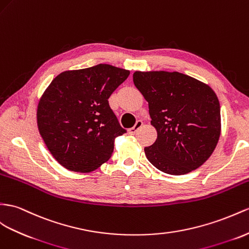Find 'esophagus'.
Instances as JSON below:
<instances>
[{
	"mask_svg": "<svg viewBox=\"0 0 249 249\" xmlns=\"http://www.w3.org/2000/svg\"><path fill=\"white\" fill-rule=\"evenodd\" d=\"M143 126V122H142V121H137V123L135 124V126H133L132 127V128H130L129 130H128V132L130 133V135H135V133L140 129V128H141V127Z\"/></svg>",
	"mask_w": 249,
	"mask_h": 249,
	"instance_id": "obj_1",
	"label": "esophagus"
}]
</instances>
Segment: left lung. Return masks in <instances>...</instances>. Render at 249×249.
I'll return each mask as SVG.
<instances>
[{
	"instance_id": "obj_1",
	"label": "left lung",
	"mask_w": 249,
	"mask_h": 249,
	"mask_svg": "<svg viewBox=\"0 0 249 249\" xmlns=\"http://www.w3.org/2000/svg\"><path fill=\"white\" fill-rule=\"evenodd\" d=\"M133 83L148 102L158 137L144 151L156 168L173 176L199 168L221 135L220 102L209 85L178 71H136Z\"/></svg>"
}]
</instances>
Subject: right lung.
Listing matches in <instances>:
<instances>
[{
    "label": "right lung",
    "mask_w": 249,
    "mask_h": 249,
    "mask_svg": "<svg viewBox=\"0 0 249 249\" xmlns=\"http://www.w3.org/2000/svg\"><path fill=\"white\" fill-rule=\"evenodd\" d=\"M130 71L108 64L66 70L40 98L36 124L47 149L64 168L87 174L109 160L126 132L108 99Z\"/></svg>",
    "instance_id": "right-lung-1"
}]
</instances>
